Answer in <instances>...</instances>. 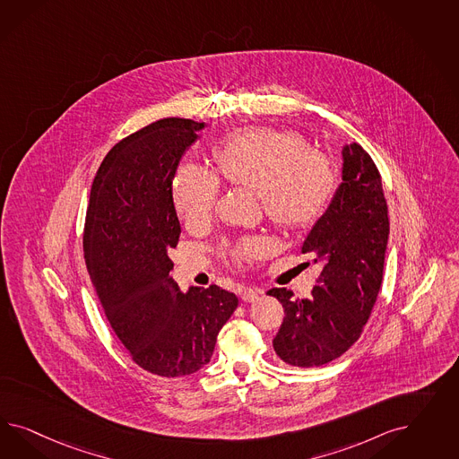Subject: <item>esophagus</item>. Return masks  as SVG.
<instances>
[{
    "mask_svg": "<svg viewBox=\"0 0 459 459\" xmlns=\"http://www.w3.org/2000/svg\"><path fill=\"white\" fill-rule=\"evenodd\" d=\"M261 294H263V290H259V288H246L244 291L240 292V298L246 303H254L259 299Z\"/></svg>",
    "mask_w": 459,
    "mask_h": 459,
    "instance_id": "obj_1",
    "label": "esophagus"
}]
</instances>
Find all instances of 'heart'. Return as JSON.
<instances>
[{
  "mask_svg": "<svg viewBox=\"0 0 459 459\" xmlns=\"http://www.w3.org/2000/svg\"><path fill=\"white\" fill-rule=\"evenodd\" d=\"M215 165L223 180L257 195L265 215L286 229L316 222L336 190L333 161L311 152L301 134L273 127H250L225 139L215 150ZM221 185L213 173L196 165L178 169L173 200L181 221L188 227L209 222ZM267 249L261 237L242 240L234 257L246 263Z\"/></svg>",
  "mask_w": 459,
  "mask_h": 459,
  "instance_id": "b5f03b06",
  "label": "heart"
}]
</instances>
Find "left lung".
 <instances>
[{"mask_svg": "<svg viewBox=\"0 0 459 459\" xmlns=\"http://www.w3.org/2000/svg\"><path fill=\"white\" fill-rule=\"evenodd\" d=\"M342 160V183L301 246L323 265L318 286L305 299L286 288L267 291L284 307L273 347L294 367H320L345 353L382 284L390 229L380 173L357 143L343 146Z\"/></svg>", "mask_w": 459, "mask_h": 459, "instance_id": "obj_1", "label": "left lung"}]
</instances>
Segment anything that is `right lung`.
Here are the masks:
<instances>
[{"instance_id": "right-lung-1", "label": "right lung", "mask_w": 459, "mask_h": 459, "mask_svg": "<svg viewBox=\"0 0 459 459\" xmlns=\"http://www.w3.org/2000/svg\"><path fill=\"white\" fill-rule=\"evenodd\" d=\"M205 123L167 117L119 141L99 168L83 232L85 264L114 333L141 368L190 376L212 359L234 292L180 291L168 252L181 227L173 180Z\"/></svg>"}]
</instances>
